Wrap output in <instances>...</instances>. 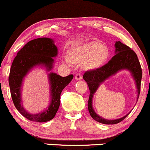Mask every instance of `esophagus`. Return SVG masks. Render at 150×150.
<instances>
[{
  "label": "esophagus",
  "instance_id": "34e87169",
  "mask_svg": "<svg viewBox=\"0 0 150 150\" xmlns=\"http://www.w3.org/2000/svg\"><path fill=\"white\" fill-rule=\"evenodd\" d=\"M82 78H83V75L81 73H80V72H78V73H77L75 75V79L76 80H80Z\"/></svg>",
  "mask_w": 150,
  "mask_h": 150
}]
</instances>
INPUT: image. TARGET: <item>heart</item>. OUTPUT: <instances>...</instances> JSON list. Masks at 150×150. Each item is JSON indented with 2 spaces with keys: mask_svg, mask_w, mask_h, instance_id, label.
Instances as JSON below:
<instances>
[{
  "mask_svg": "<svg viewBox=\"0 0 150 150\" xmlns=\"http://www.w3.org/2000/svg\"><path fill=\"white\" fill-rule=\"evenodd\" d=\"M108 50L98 42H89L75 49L70 54L72 62H83L86 69H94L99 67L107 58Z\"/></svg>",
  "mask_w": 150,
  "mask_h": 150,
  "instance_id": "1",
  "label": "heart"
}]
</instances>
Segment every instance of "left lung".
I'll return each instance as SVG.
<instances>
[{
  "mask_svg": "<svg viewBox=\"0 0 150 150\" xmlns=\"http://www.w3.org/2000/svg\"><path fill=\"white\" fill-rule=\"evenodd\" d=\"M116 54L113 57L112 59L107 64L98 68L92 69L86 71L83 75V79L88 83L90 90V96L88 101V108L91 117L94 120L105 124H116L124 120L127 115L121 119L116 120H107L100 117L94 112L92 107V99L93 94L97 91L98 86L108 79L110 76L116 74L118 71L122 69H127L132 72L137 87L138 96H139L141 89V80L142 77V70L136 53L127 46L121 42H116L115 44Z\"/></svg>",
  "mask_w": 150,
  "mask_h": 150,
  "instance_id": "1",
  "label": "left lung"
}]
</instances>
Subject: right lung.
Segmentation results:
<instances>
[{
  "mask_svg": "<svg viewBox=\"0 0 150 150\" xmlns=\"http://www.w3.org/2000/svg\"><path fill=\"white\" fill-rule=\"evenodd\" d=\"M57 54V49L50 38H38L27 42L17 53L13 61L8 77L11 94L16 109L27 119L37 122H46L55 116L60 105V95L62 90L70 83L73 75L61 77L56 73L50 74L51 85L52 101L46 111L38 114L29 113L21 104V86L23 77L30 69L37 64L46 66L48 70H52L54 59Z\"/></svg>",
  "mask_w": 150,
  "mask_h": 150,
  "instance_id": "right-lung-1",
  "label": "right lung"
}]
</instances>
